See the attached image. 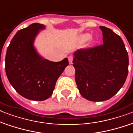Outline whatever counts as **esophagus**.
<instances>
[{"label":"esophagus","instance_id":"1","mask_svg":"<svg viewBox=\"0 0 133 133\" xmlns=\"http://www.w3.org/2000/svg\"><path fill=\"white\" fill-rule=\"evenodd\" d=\"M68 61H69V63H70V64H72V61H73V56H69Z\"/></svg>","mask_w":133,"mask_h":133}]
</instances>
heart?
<instances>
[{
  "label": "heart",
  "mask_w": 133,
  "mask_h": 133,
  "mask_svg": "<svg viewBox=\"0 0 133 133\" xmlns=\"http://www.w3.org/2000/svg\"><path fill=\"white\" fill-rule=\"evenodd\" d=\"M90 40L89 45L93 46L97 43V38H92V35L90 33H84V34H80L78 37V43L79 44H83L87 42L88 41Z\"/></svg>",
  "instance_id": "b5f03b06"
}]
</instances>
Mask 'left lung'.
<instances>
[{"mask_svg":"<svg viewBox=\"0 0 133 133\" xmlns=\"http://www.w3.org/2000/svg\"><path fill=\"white\" fill-rule=\"evenodd\" d=\"M101 45L73 53L75 81L81 96L91 101L110 99L124 85L128 72V54L122 38L109 28Z\"/></svg>","mask_w":133,"mask_h":133,"instance_id":"obj_1","label":"left lung"}]
</instances>
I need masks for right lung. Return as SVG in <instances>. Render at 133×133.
Instances as JSON below:
<instances>
[{"label":"right lung","mask_w":133,"mask_h":133,"mask_svg":"<svg viewBox=\"0 0 133 133\" xmlns=\"http://www.w3.org/2000/svg\"><path fill=\"white\" fill-rule=\"evenodd\" d=\"M45 29L44 25L36 23L18 31L5 56V72L10 84L22 97L33 101L52 96L57 79L69 65L68 58L53 62L38 53L34 41Z\"/></svg>","instance_id":"obj_1"}]
</instances>
